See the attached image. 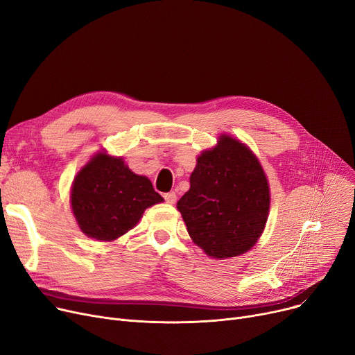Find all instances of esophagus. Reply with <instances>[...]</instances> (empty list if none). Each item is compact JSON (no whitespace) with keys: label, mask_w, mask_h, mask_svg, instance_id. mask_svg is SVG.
<instances>
[{"label":"esophagus","mask_w":355,"mask_h":355,"mask_svg":"<svg viewBox=\"0 0 355 355\" xmlns=\"http://www.w3.org/2000/svg\"><path fill=\"white\" fill-rule=\"evenodd\" d=\"M164 200H165V202H168V204H174V202L177 201V196H175V193H174V191H171V193L164 194Z\"/></svg>","instance_id":"obj_1"}]
</instances>
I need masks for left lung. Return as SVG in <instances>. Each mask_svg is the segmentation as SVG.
Returning <instances> with one entry per match:
<instances>
[{
  "mask_svg": "<svg viewBox=\"0 0 355 355\" xmlns=\"http://www.w3.org/2000/svg\"><path fill=\"white\" fill-rule=\"evenodd\" d=\"M177 208L190 237L208 257L241 255L261 237L268 218L266 173L245 144L223 134L214 148L197 158L190 190Z\"/></svg>",
  "mask_w": 355,
  "mask_h": 355,
  "instance_id": "left-lung-1",
  "label": "left lung"
}]
</instances>
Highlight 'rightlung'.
<instances>
[{
  "mask_svg": "<svg viewBox=\"0 0 355 355\" xmlns=\"http://www.w3.org/2000/svg\"><path fill=\"white\" fill-rule=\"evenodd\" d=\"M151 181L134 174L121 157L94 155L74 178L71 207L89 239L114 241L143 217L146 208L162 202Z\"/></svg>",
  "mask_w": 355,
  "mask_h": 355,
  "instance_id": "1",
  "label": "right lung"
}]
</instances>
